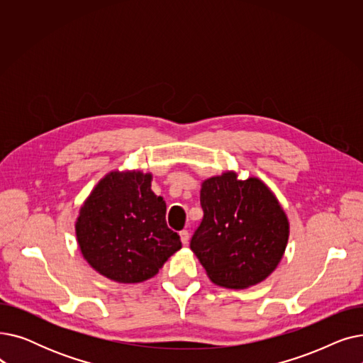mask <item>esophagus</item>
I'll list each match as a JSON object with an SVG mask.
<instances>
[{
    "label": "esophagus",
    "mask_w": 363,
    "mask_h": 363,
    "mask_svg": "<svg viewBox=\"0 0 363 363\" xmlns=\"http://www.w3.org/2000/svg\"><path fill=\"white\" fill-rule=\"evenodd\" d=\"M179 237H181V241H182V244H184V245H185V244H188V240H189V233H188L186 230L181 231V233H179Z\"/></svg>",
    "instance_id": "1"
}]
</instances>
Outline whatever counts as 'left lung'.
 <instances>
[{"mask_svg":"<svg viewBox=\"0 0 363 363\" xmlns=\"http://www.w3.org/2000/svg\"><path fill=\"white\" fill-rule=\"evenodd\" d=\"M203 220L189 247L212 282L247 289L268 278L289 241V219L271 189L257 178L225 172L201 184Z\"/></svg>","mask_w":363,"mask_h":363,"instance_id":"obj_1","label":"left lung"}]
</instances>
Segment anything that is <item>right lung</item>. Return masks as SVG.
<instances>
[{"instance_id": "add662e5", "label": "right lung", "mask_w": 363, "mask_h": 363, "mask_svg": "<svg viewBox=\"0 0 363 363\" xmlns=\"http://www.w3.org/2000/svg\"><path fill=\"white\" fill-rule=\"evenodd\" d=\"M79 249L101 275L125 284L155 277L178 252L179 235L166 223V203L151 191V174L114 170L81 207Z\"/></svg>"}]
</instances>
